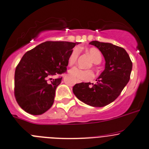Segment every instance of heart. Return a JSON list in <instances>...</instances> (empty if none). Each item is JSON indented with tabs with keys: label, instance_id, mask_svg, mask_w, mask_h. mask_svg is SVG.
Returning <instances> with one entry per match:
<instances>
[{
	"label": "heart",
	"instance_id": "obj_1",
	"mask_svg": "<svg viewBox=\"0 0 149 149\" xmlns=\"http://www.w3.org/2000/svg\"><path fill=\"white\" fill-rule=\"evenodd\" d=\"M88 53L92 57V60H93L94 64H100L102 61V54H101L100 51L98 49L92 47V48L89 49L87 50ZM79 55V49L78 48H74L72 49V51L70 53V56L68 58V64L70 66H72L74 64H76L77 61L78 57ZM70 74L73 77L77 79V80L81 81H89L93 78L94 73L92 70H83L77 68H74L70 71Z\"/></svg>",
	"mask_w": 149,
	"mask_h": 149
}]
</instances>
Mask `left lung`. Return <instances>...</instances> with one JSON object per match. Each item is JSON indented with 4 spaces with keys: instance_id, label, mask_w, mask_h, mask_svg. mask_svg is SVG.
Instances as JSON below:
<instances>
[{
    "instance_id": "left-lung-1",
    "label": "left lung",
    "mask_w": 149,
    "mask_h": 149,
    "mask_svg": "<svg viewBox=\"0 0 149 149\" xmlns=\"http://www.w3.org/2000/svg\"><path fill=\"white\" fill-rule=\"evenodd\" d=\"M105 59V69L96 84L81 82L73 87L78 100L92 107H102L113 102L130 79L132 62L123 47L111 43L92 41Z\"/></svg>"
}]
</instances>
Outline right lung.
<instances>
[{
  "instance_id": "right-lung-1",
  "label": "right lung",
  "mask_w": 149,
  "mask_h": 149,
  "mask_svg": "<svg viewBox=\"0 0 149 149\" xmlns=\"http://www.w3.org/2000/svg\"><path fill=\"white\" fill-rule=\"evenodd\" d=\"M77 44L46 41L23 55L15 68L14 94L24 111L40 115L52 106L62 77H50L67 71L69 56Z\"/></svg>"
}]
</instances>
